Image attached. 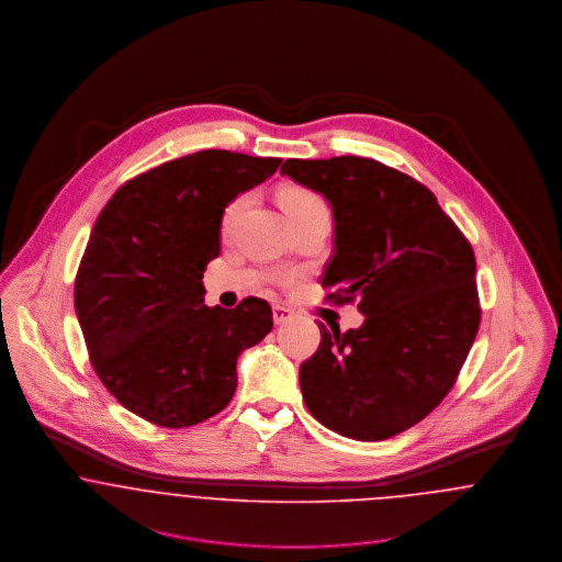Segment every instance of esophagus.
Masks as SVG:
<instances>
[{"instance_id": "obj_1", "label": "esophagus", "mask_w": 562, "mask_h": 562, "mask_svg": "<svg viewBox=\"0 0 562 562\" xmlns=\"http://www.w3.org/2000/svg\"><path fill=\"white\" fill-rule=\"evenodd\" d=\"M292 317H294V313L290 308H285V306H274L272 308V319H274L277 325L288 324Z\"/></svg>"}]
</instances>
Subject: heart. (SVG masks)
I'll return each mask as SVG.
<instances>
[{
	"label": "heart",
	"mask_w": 562,
	"mask_h": 562,
	"mask_svg": "<svg viewBox=\"0 0 562 562\" xmlns=\"http://www.w3.org/2000/svg\"><path fill=\"white\" fill-rule=\"evenodd\" d=\"M240 199L231 203L226 211H224V217H222V231L228 233L237 220L238 209H240ZM281 205L285 209L288 217H297V215H304L308 211H315V209H325L324 201L311 192V190H304V188H288L283 194H281Z\"/></svg>",
	"instance_id": "heart-1"
}]
</instances>
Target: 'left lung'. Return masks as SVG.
<instances>
[{
  "label": "left lung",
  "instance_id": "obj_1",
  "mask_svg": "<svg viewBox=\"0 0 562 562\" xmlns=\"http://www.w3.org/2000/svg\"><path fill=\"white\" fill-rule=\"evenodd\" d=\"M283 176L324 194L334 215L325 300H357L363 324L322 329L300 366L308 413L359 442L406 431L431 413L472 349L480 302L472 245L416 179L361 156L290 158Z\"/></svg>",
  "mask_w": 562,
  "mask_h": 562
}]
</instances>
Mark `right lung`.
<instances>
[{
    "instance_id": "obj_1",
    "label": "right lung",
    "mask_w": 562,
    "mask_h": 562,
    "mask_svg": "<svg viewBox=\"0 0 562 562\" xmlns=\"http://www.w3.org/2000/svg\"><path fill=\"white\" fill-rule=\"evenodd\" d=\"M279 165L203 149L128 179L99 213L74 300L90 363L126 411L181 429L233 400L238 355L272 329V311L262 297L211 308L203 272L224 209Z\"/></svg>"
}]
</instances>
